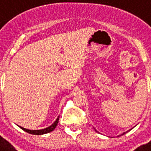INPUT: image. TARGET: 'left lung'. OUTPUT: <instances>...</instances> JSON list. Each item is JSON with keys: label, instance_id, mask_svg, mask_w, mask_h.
<instances>
[{"label": "left lung", "instance_id": "obj_1", "mask_svg": "<svg viewBox=\"0 0 151 151\" xmlns=\"http://www.w3.org/2000/svg\"><path fill=\"white\" fill-rule=\"evenodd\" d=\"M126 133H127V132H124V133H123V134H121V135H119V136H121V135H124V134H126ZM118 136V137H119Z\"/></svg>", "mask_w": 151, "mask_h": 151}]
</instances>
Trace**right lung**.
<instances>
[{"instance_id": "obj_1", "label": "right lung", "mask_w": 151, "mask_h": 151, "mask_svg": "<svg viewBox=\"0 0 151 151\" xmlns=\"http://www.w3.org/2000/svg\"><path fill=\"white\" fill-rule=\"evenodd\" d=\"M58 121H59V116H58V118H57L56 121H54V122L53 123V124H52L50 126H49L48 127H47V128L40 129V130H29V129H26V128H24V127H21V126H18V125H17V126H18L20 128L22 129L23 130H24L25 132L28 133V134H34V135H42V134H47V133H50V132H51V131H53V130L55 129V127H57V125H58Z\"/></svg>"}]
</instances>
